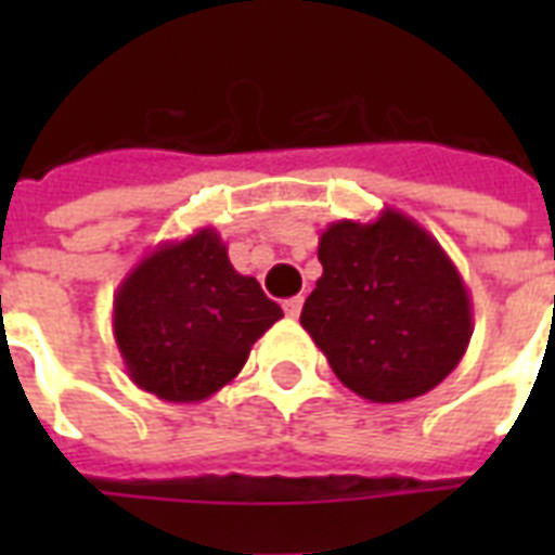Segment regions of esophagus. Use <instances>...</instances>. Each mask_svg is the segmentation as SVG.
I'll return each instance as SVG.
<instances>
[{
	"label": "esophagus",
	"instance_id": "esophagus-1",
	"mask_svg": "<svg viewBox=\"0 0 555 555\" xmlns=\"http://www.w3.org/2000/svg\"><path fill=\"white\" fill-rule=\"evenodd\" d=\"M299 311H302V296H294V299H287V302H285L287 317H291V320H296V317H299Z\"/></svg>",
	"mask_w": 555,
	"mask_h": 555
}]
</instances>
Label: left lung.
I'll return each mask as SVG.
<instances>
[{
  "label": "left lung",
  "instance_id": "8db88e82",
  "mask_svg": "<svg viewBox=\"0 0 555 555\" xmlns=\"http://www.w3.org/2000/svg\"><path fill=\"white\" fill-rule=\"evenodd\" d=\"M322 276L302 328L331 369L371 403H403L452 374L473 337V302L438 238L386 207L320 235Z\"/></svg>",
  "mask_w": 555,
  "mask_h": 555
}]
</instances>
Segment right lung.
Masks as SVG:
<instances>
[{
	"instance_id": "right-lung-1",
	"label": "right lung",
	"mask_w": 555,
	"mask_h": 555,
	"mask_svg": "<svg viewBox=\"0 0 555 555\" xmlns=\"http://www.w3.org/2000/svg\"><path fill=\"white\" fill-rule=\"evenodd\" d=\"M285 317L230 264L212 227L146 253L120 282L112 331L134 386L201 403L244 369L253 343Z\"/></svg>"
}]
</instances>
